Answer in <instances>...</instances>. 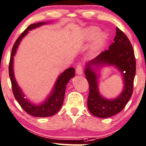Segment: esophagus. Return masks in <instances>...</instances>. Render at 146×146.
Masks as SVG:
<instances>
[{"label":"esophagus","instance_id":"34e87169","mask_svg":"<svg viewBox=\"0 0 146 146\" xmlns=\"http://www.w3.org/2000/svg\"><path fill=\"white\" fill-rule=\"evenodd\" d=\"M82 65L81 64H78L76 66V72L77 74L81 75L82 74Z\"/></svg>","mask_w":146,"mask_h":146}]
</instances>
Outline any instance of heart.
Listing matches in <instances>:
<instances>
[{"label": "heart", "instance_id": "obj_1", "mask_svg": "<svg viewBox=\"0 0 146 146\" xmlns=\"http://www.w3.org/2000/svg\"><path fill=\"white\" fill-rule=\"evenodd\" d=\"M98 32H99V29L94 26L88 27L84 30L85 38L87 40H90V39H93L96 35H97L91 48L92 53L98 52L103 46L107 40V35L103 32L101 33H98Z\"/></svg>", "mask_w": 146, "mask_h": 146}]
</instances>
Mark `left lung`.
<instances>
[{"label":"left lung","instance_id":"1","mask_svg":"<svg viewBox=\"0 0 146 146\" xmlns=\"http://www.w3.org/2000/svg\"><path fill=\"white\" fill-rule=\"evenodd\" d=\"M105 65H115L124 77V90L114 100L104 98L98 91V75L96 70ZM135 70V58L131 43L125 34L117 27L114 42L111 43L109 50L101 52L94 59L88 62L85 68L84 74L89 84L87 105L90 112L100 118H107L121 112L133 93Z\"/></svg>","mask_w":146,"mask_h":146}]
</instances>
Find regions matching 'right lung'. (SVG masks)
I'll return each mask as SVG.
<instances>
[{"instance_id":"obj_1","label":"right lung","mask_w":146,"mask_h":146,"mask_svg":"<svg viewBox=\"0 0 146 146\" xmlns=\"http://www.w3.org/2000/svg\"><path fill=\"white\" fill-rule=\"evenodd\" d=\"M47 23H48L39 22L37 23L31 24L23 32L13 45L9 66V76H10L13 94H14L15 99L17 101L21 107L26 113L31 116L36 117H50L59 111L64 102L66 85L72 78L75 76V70L74 68H69L68 69L65 70L64 72H62L57 79L51 94L46 98V100L40 105H34L28 101L27 98H25V94L15 80L14 71H13V56L16 53L20 41L29 33V31Z\"/></svg>"}]
</instances>
